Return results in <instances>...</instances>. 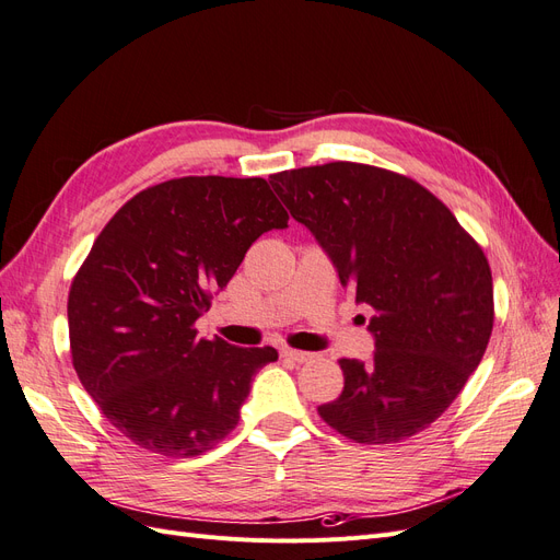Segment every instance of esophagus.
Wrapping results in <instances>:
<instances>
[{
    "mask_svg": "<svg viewBox=\"0 0 560 560\" xmlns=\"http://www.w3.org/2000/svg\"><path fill=\"white\" fill-rule=\"evenodd\" d=\"M280 354L284 360H290V362H296V364H303V362H308V360H313V354L311 352H303V350H294V348H282L280 350Z\"/></svg>",
    "mask_w": 560,
    "mask_h": 560,
    "instance_id": "esophagus-1",
    "label": "esophagus"
}]
</instances>
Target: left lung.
I'll return each mask as SVG.
<instances>
[{
  "mask_svg": "<svg viewBox=\"0 0 560 560\" xmlns=\"http://www.w3.org/2000/svg\"><path fill=\"white\" fill-rule=\"evenodd\" d=\"M270 186L374 311V358L338 360L343 393L317 413L358 444L425 430L460 395L493 331L483 249L425 186L383 167L336 161L270 175Z\"/></svg>",
  "mask_w": 560,
  "mask_h": 560,
  "instance_id": "1",
  "label": "left lung"
}]
</instances>
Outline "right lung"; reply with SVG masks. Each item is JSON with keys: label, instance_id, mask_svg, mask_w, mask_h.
Listing matches in <instances>:
<instances>
[{"label": "right lung", "instance_id": "1", "mask_svg": "<svg viewBox=\"0 0 560 560\" xmlns=\"http://www.w3.org/2000/svg\"><path fill=\"white\" fill-rule=\"evenodd\" d=\"M287 210L261 177H179L140 191L97 235L67 299L77 376L138 446L194 457L238 425L276 348L196 338V319Z\"/></svg>", "mask_w": 560, "mask_h": 560}]
</instances>
